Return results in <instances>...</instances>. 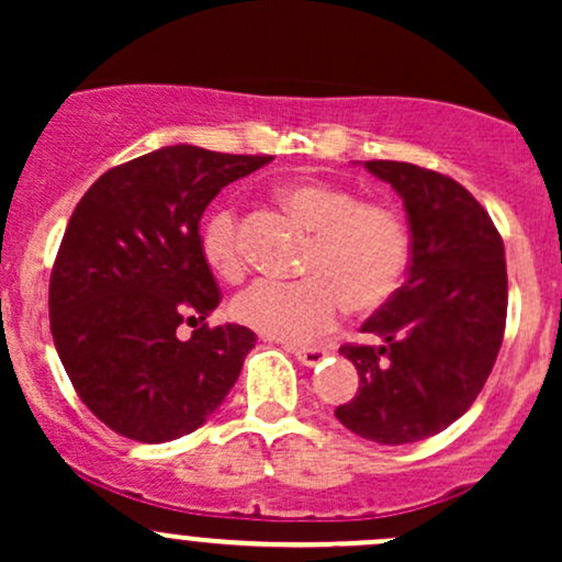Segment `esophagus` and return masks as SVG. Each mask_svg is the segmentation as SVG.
<instances>
[{
	"label": "esophagus",
	"mask_w": 562,
	"mask_h": 562,
	"mask_svg": "<svg viewBox=\"0 0 562 562\" xmlns=\"http://www.w3.org/2000/svg\"><path fill=\"white\" fill-rule=\"evenodd\" d=\"M288 351L293 353V357L306 367L319 364L322 359L327 357V348H319V346H288Z\"/></svg>",
	"instance_id": "esophagus-1"
}]
</instances>
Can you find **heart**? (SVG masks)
Instances as JSON below:
<instances>
[{"label": "heart", "mask_w": 562, "mask_h": 562, "mask_svg": "<svg viewBox=\"0 0 562 562\" xmlns=\"http://www.w3.org/2000/svg\"><path fill=\"white\" fill-rule=\"evenodd\" d=\"M277 200L312 232L301 261L306 277L245 288L232 303L237 322L267 338L308 344L333 330L346 303L353 312H375L393 299L409 267V232L396 209L319 179L280 184ZM200 250L224 280L245 274L248 250L229 205H216L205 218Z\"/></svg>", "instance_id": "1"}]
</instances>
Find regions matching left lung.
<instances>
[{"mask_svg":"<svg viewBox=\"0 0 562 562\" xmlns=\"http://www.w3.org/2000/svg\"><path fill=\"white\" fill-rule=\"evenodd\" d=\"M364 169L404 200L412 267L362 325L378 344L340 346L359 391L335 417L370 441L415 443L460 420L492 375L507 319L505 245L483 205L443 173L398 160Z\"/></svg>","mask_w":562,"mask_h":562,"instance_id":"8db88e82","label":"left lung"}]
</instances>
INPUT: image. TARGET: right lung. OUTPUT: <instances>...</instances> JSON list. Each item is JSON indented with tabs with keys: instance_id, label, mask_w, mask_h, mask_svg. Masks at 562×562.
Segmentation results:
<instances>
[{
	"instance_id": "add662e5",
	"label": "right lung",
	"mask_w": 562,
	"mask_h": 562,
	"mask_svg": "<svg viewBox=\"0 0 562 562\" xmlns=\"http://www.w3.org/2000/svg\"><path fill=\"white\" fill-rule=\"evenodd\" d=\"M269 160L169 145L113 166L76 205L49 277V327L79 398L115 434H192L237 383L256 333L198 325L222 301L200 218ZM182 321L196 327L187 341Z\"/></svg>"
}]
</instances>
